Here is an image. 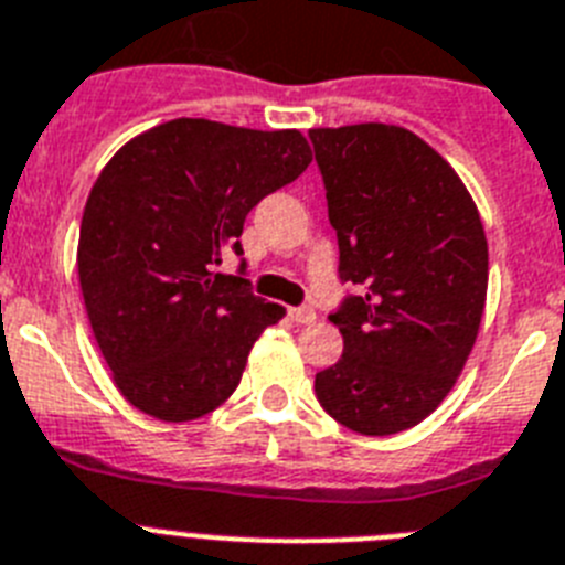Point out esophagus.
Segmentation results:
<instances>
[{
	"label": "esophagus",
	"instance_id": "esophagus-1",
	"mask_svg": "<svg viewBox=\"0 0 565 565\" xmlns=\"http://www.w3.org/2000/svg\"><path fill=\"white\" fill-rule=\"evenodd\" d=\"M290 319L296 321V324H312V321H316V312H312L310 307H292Z\"/></svg>",
	"mask_w": 565,
	"mask_h": 565
}]
</instances>
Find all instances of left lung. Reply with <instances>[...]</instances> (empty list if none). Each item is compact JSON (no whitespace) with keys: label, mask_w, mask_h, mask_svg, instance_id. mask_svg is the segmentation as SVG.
Returning a JSON list of instances; mask_svg holds the SVG:
<instances>
[{"label":"left lung","mask_w":565,"mask_h":565,"mask_svg":"<svg viewBox=\"0 0 565 565\" xmlns=\"http://www.w3.org/2000/svg\"><path fill=\"white\" fill-rule=\"evenodd\" d=\"M339 241L330 321L344 353L316 373L327 414L364 436L414 428L448 396L480 330L488 244L451 166L385 122L310 131Z\"/></svg>","instance_id":"obj_1"}]
</instances>
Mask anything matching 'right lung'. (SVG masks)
<instances>
[{
    "instance_id": "1",
    "label": "right lung",
    "mask_w": 565,
    "mask_h": 565,
    "mask_svg": "<svg viewBox=\"0 0 565 565\" xmlns=\"http://www.w3.org/2000/svg\"><path fill=\"white\" fill-rule=\"evenodd\" d=\"M310 160L298 131L180 117L99 172L79 226V287L114 382L143 414L198 419L238 387L255 339L284 307L255 296L244 258L235 275L217 267L244 255L249 210Z\"/></svg>"
}]
</instances>
